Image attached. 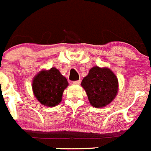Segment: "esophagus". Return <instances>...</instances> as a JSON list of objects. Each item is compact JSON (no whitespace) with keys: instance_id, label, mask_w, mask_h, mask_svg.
Instances as JSON below:
<instances>
[{"instance_id":"34e87169","label":"esophagus","mask_w":151,"mask_h":151,"mask_svg":"<svg viewBox=\"0 0 151 151\" xmlns=\"http://www.w3.org/2000/svg\"><path fill=\"white\" fill-rule=\"evenodd\" d=\"M73 84H81V80H78V81H74L73 82Z\"/></svg>"}]
</instances>
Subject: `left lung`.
<instances>
[{
    "label": "left lung",
    "mask_w": 151,
    "mask_h": 151,
    "mask_svg": "<svg viewBox=\"0 0 151 151\" xmlns=\"http://www.w3.org/2000/svg\"><path fill=\"white\" fill-rule=\"evenodd\" d=\"M81 86L87 93L90 104L103 107L110 104L118 92V79L108 68L94 67L84 77Z\"/></svg>",
    "instance_id": "8db88e82"
}]
</instances>
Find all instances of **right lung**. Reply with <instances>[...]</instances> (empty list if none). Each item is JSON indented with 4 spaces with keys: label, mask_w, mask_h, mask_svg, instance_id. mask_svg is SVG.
<instances>
[{
    "label": "right lung",
    "mask_w": 151,
    "mask_h": 151,
    "mask_svg": "<svg viewBox=\"0 0 151 151\" xmlns=\"http://www.w3.org/2000/svg\"><path fill=\"white\" fill-rule=\"evenodd\" d=\"M68 85L67 80L55 67L42 70L34 78L32 90L37 99L48 107L58 105L61 101L63 92Z\"/></svg>",
    "instance_id": "1"
}]
</instances>
